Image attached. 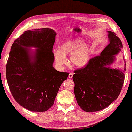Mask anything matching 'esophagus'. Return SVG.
<instances>
[{
    "instance_id": "1",
    "label": "esophagus",
    "mask_w": 132,
    "mask_h": 132,
    "mask_svg": "<svg viewBox=\"0 0 132 132\" xmlns=\"http://www.w3.org/2000/svg\"><path fill=\"white\" fill-rule=\"evenodd\" d=\"M73 73H70L69 74V78H73Z\"/></svg>"
}]
</instances>
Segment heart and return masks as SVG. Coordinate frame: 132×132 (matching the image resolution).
Listing matches in <instances>:
<instances>
[{"instance_id": "heart-1", "label": "heart", "mask_w": 132, "mask_h": 132, "mask_svg": "<svg viewBox=\"0 0 132 132\" xmlns=\"http://www.w3.org/2000/svg\"><path fill=\"white\" fill-rule=\"evenodd\" d=\"M92 48L88 42H84L81 38H73L63 41L59 46L58 50L54 51L55 62L59 66L67 63L66 56L70 55V62L77 68L87 65L91 59Z\"/></svg>"}]
</instances>
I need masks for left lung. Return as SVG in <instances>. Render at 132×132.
<instances>
[{
  "instance_id": "8db88e82",
  "label": "left lung",
  "mask_w": 132,
  "mask_h": 132,
  "mask_svg": "<svg viewBox=\"0 0 132 132\" xmlns=\"http://www.w3.org/2000/svg\"><path fill=\"white\" fill-rule=\"evenodd\" d=\"M109 43L100 56L90 59L84 68L74 71V95L78 105L87 112L105 109L117 98L124 82V69L110 66L121 51L122 42L116 34L108 31Z\"/></svg>"
}]
</instances>
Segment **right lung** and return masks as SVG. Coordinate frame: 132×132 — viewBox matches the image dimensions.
<instances>
[{
  "mask_svg": "<svg viewBox=\"0 0 132 132\" xmlns=\"http://www.w3.org/2000/svg\"><path fill=\"white\" fill-rule=\"evenodd\" d=\"M56 35L48 28L26 31L14 41L9 53L6 70L9 89L18 104L32 112L50 109L69 76L53 66Z\"/></svg>",
  "mask_w": 132,
  "mask_h": 132,
  "instance_id": "add662e5",
  "label": "right lung"
}]
</instances>
